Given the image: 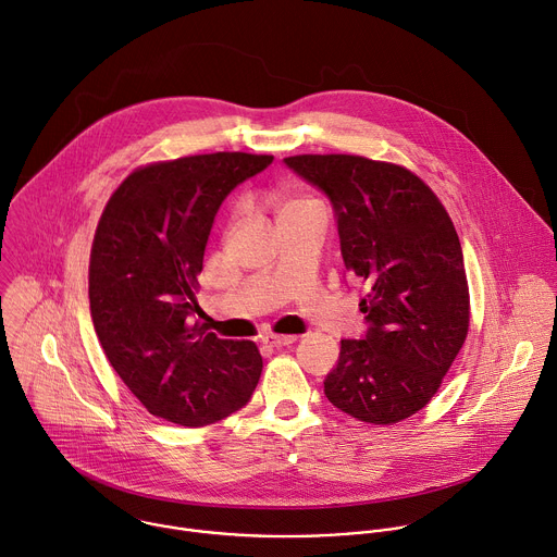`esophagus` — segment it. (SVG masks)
Masks as SVG:
<instances>
[{
  "label": "esophagus",
  "instance_id": "1",
  "mask_svg": "<svg viewBox=\"0 0 557 557\" xmlns=\"http://www.w3.org/2000/svg\"><path fill=\"white\" fill-rule=\"evenodd\" d=\"M295 342H297L295 335H264L262 337V344L269 348H282V346H290Z\"/></svg>",
  "mask_w": 557,
  "mask_h": 557
}]
</instances>
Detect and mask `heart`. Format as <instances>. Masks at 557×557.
Listing matches in <instances>:
<instances>
[{"label":"heart","mask_w":557,"mask_h":557,"mask_svg":"<svg viewBox=\"0 0 557 557\" xmlns=\"http://www.w3.org/2000/svg\"><path fill=\"white\" fill-rule=\"evenodd\" d=\"M312 202H306V200H282L280 202V211H286V209H297V207H310ZM277 211V213H280Z\"/></svg>","instance_id":"b5f03b06"}]
</instances>
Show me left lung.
I'll return each instance as SVG.
<instances>
[{"mask_svg":"<svg viewBox=\"0 0 557 557\" xmlns=\"http://www.w3.org/2000/svg\"><path fill=\"white\" fill-rule=\"evenodd\" d=\"M284 163L331 200L346 273L363 288L368 329L342 339L326 399L366 423H399L428 406L467 337L456 228L434 191L399 165L348 153Z\"/></svg>","mask_w":557,"mask_h":557,"instance_id":"left-lung-1","label":"left lung"}]
</instances>
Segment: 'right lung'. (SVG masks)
<instances>
[{"mask_svg":"<svg viewBox=\"0 0 557 557\" xmlns=\"http://www.w3.org/2000/svg\"><path fill=\"white\" fill-rule=\"evenodd\" d=\"M273 156L218 151L129 174L99 220L90 310L116 374L149 414L202 428L245 408L262 374L253 342L194 326L196 277L224 198Z\"/></svg>","mask_w":557,"mask_h":557,"instance_id":"add662e5","label":"right lung"}]
</instances>
